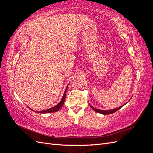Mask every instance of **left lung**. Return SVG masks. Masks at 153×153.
<instances>
[{
    "mask_svg": "<svg viewBox=\"0 0 153 153\" xmlns=\"http://www.w3.org/2000/svg\"><path fill=\"white\" fill-rule=\"evenodd\" d=\"M125 105V104H124ZM124 105H122V106H119V107H118V108H114V109H113V110H99V109H97V108H95L94 107H93V106H92V105H91L90 104H89V105H90V106L93 109L95 112H98V113H100V114H103V115H108V114H113V113H114V112H116V111H117L119 109H120L123 106H124Z\"/></svg>",
    "mask_w": 153,
    "mask_h": 153,
    "instance_id": "1",
    "label": "left lung"
}]
</instances>
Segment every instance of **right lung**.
<instances>
[{
    "mask_svg": "<svg viewBox=\"0 0 153 153\" xmlns=\"http://www.w3.org/2000/svg\"><path fill=\"white\" fill-rule=\"evenodd\" d=\"M67 88H68V86L66 87V89L65 90V91H64V93L63 94V96L62 98V100H61V101L57 105H55V106H53V107L51 108H49V109H47V110H42V111H39V112H38V111H36V112L37 113H40V114H47V113H52V112H57V111L59 110L60 109H61V108L62 106L64 103V100H65V98H66V91H67ZM29 108H30L29 107ZM32 110V109H30ZM32 111H34L33 110H32Z\"/></svg>",
    "mask_w": 153,
    "mask_h": 153,
    "instance_id": "add662e5",
    "label": "right lung"
}]
</instances>
